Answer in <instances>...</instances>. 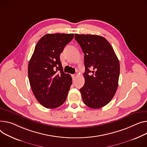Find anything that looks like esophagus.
Segmentation results:
<instances>
[{
  "mask_svg": "<svg viewBox=\"0 0 147 147\" xmlns=\"http://www.w3.org/2000/svg\"><path fill=\"white\" fill-rule=\"evenodd\" d=\"M76 77H77V75H76V74H73V75H72V78H73V80H75Z\"/></svg>",
  "mask_w": 147,
  "mask_h": 147,
  "instance_id": "1",
  "label": "esophagus"
}]
</instances>
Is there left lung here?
Instances as JSON below:
<instances>
[{
    "mask_svg": "<svg viewBox=\"0 0 147 147\" xmlns=\"http://www.w3.org/2000/svg\"><path fill=\"white\" fill-rule=\"evenodd\" d=\"M84 54L85 83L80 89L84 103L93 109L108 104L118 86L120 65L110 43L96 35H74Z\"/></svg>",
    "mask_w": 147,
    "mask_h": 147,
    "instance_id": "left-lung-1",
    "label": "left lung"
}]
</instances>
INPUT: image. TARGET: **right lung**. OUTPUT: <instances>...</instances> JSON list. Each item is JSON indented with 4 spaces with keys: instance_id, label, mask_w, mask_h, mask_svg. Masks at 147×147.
<instances>
[{
    "instance_id": "obj_1",
    "label": "right lung",
    "mask_w": 147,
    "mask_h": 147,
    "mask_svg": "<svg viewBox=\"0 0 147 147\" xmlns=\"http://www.w3.org/2000/svg\"><path fill=\"white\" fill-rule=\"evenodd\" d=\"M73 34L44 35L37 42L28 64V78L36 100L46 108L54 109L65 101L72 84L63 71L60 55Z\"/></svg>"
}]
</instances>
